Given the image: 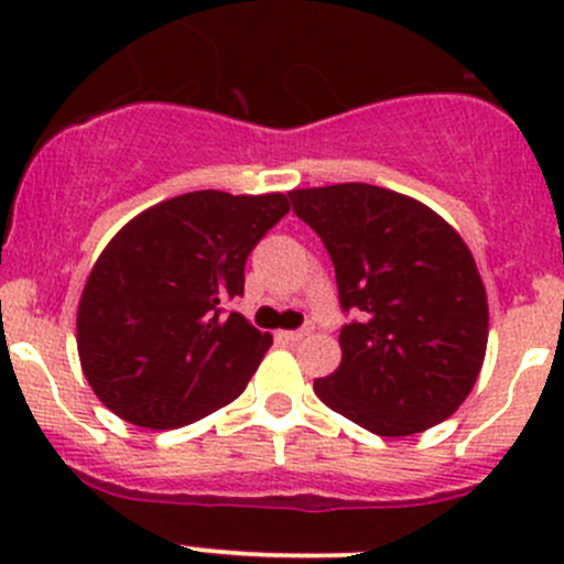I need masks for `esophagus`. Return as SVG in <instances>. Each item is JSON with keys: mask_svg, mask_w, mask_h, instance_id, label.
I'll list each match as a JSON object with an SVG mask.
<instances>
[{"mask_svg": "<svg viewBox=\"0 0 564 564\" xmlns=\"http://www.w3.org/2000/svg\"><path fill=\"white\" fill-rule=\"evenodd\" d=\"M311 329H314V327L308 324V327H303V329H281L278 335H281L283 340H303L305 335H311Z\"/></svg>", "mask_w": 564, "mask_h": 564, "instance_id": "esophagus-1", "label": "esophagus"}]
</instances>
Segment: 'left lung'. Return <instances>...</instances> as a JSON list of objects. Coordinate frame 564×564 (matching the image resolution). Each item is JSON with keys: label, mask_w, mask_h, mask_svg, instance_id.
Wrapping results in <instances>:
<instances>
[{"label": "left lung", "mask_w": 564, "mask_h": 564, "mask_svg": "<svg viewBox=\"0 0 564 564\" xmlns=\"http://www.w3.org/2000/svg\"><path fill=\"white\" fill-rule=\"evenodd\" d=\"M292 207L335 264L340 366L316 379L333 412L379 436H409L466 401L488 344V297L471 250L423 202L366 182L300 187Z\"/></svg>", "instance_id": "obj_1"}]
</instances>
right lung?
<instances>
[{
  "mask_svg": "<svg viewBox=\"0 0 564 564\" xmlns=\"http://www.w3.org/2000/svg\"><path fill=\"white\" fill-rule=\"evenodd\" d=\"M289 213L283 193L193 191L144 209L95 261L76 314L89 388L117 417L166 431L202 420L248 388L272 335L242 314L256 242Z\"/></svg>",
  "mask_w": 564,
  "mask_h": 564,
  "instance_id": "right-lung-1",
  "label": "right lung"
}]
</instances>
